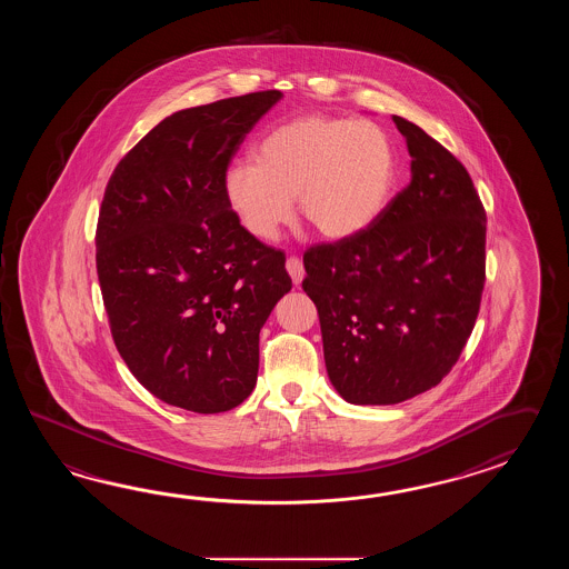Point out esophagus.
Segmentation results:
<instances>
[{"instance_id": "obj_1", "label": "esophagus", "mask_w": 569, "mask_h": 569, "mask_svg": "<svg viewBox=\"0 0 569 569\" xmlns=\"http://www.w3.org/2000/svg\"><path fill=\"white\" fill-rule=\"evenodd\" d=\"M287 272H289V277L292 279V284L299 287L302 277H305V267H302V262L297 256H290L289 260H287Z\"/></svg>"}]
</instances>
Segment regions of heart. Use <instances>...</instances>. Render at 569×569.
<instances>
[{"label":"heart","instance_id":"b5f03b06","mask_svg":"<svg viewBox=\"0 0 569 569\" xmlns=\"http://www.w3.org/2000/svg\"><path fill=\"white\" fill-rule=\"evenodd\" d=\"M254 158L231 162L223 194L243 230L262 242L289 223L295 197L323 238H351L375 223L395 182L392 146L372 121L301 116L272 128Z\"/></svg>","mask_w":569,"mask_h":569}]
</instances>
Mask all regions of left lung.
Segmentation results:
<instances>
[{
  "label": "left lung",
  "mask_w": 569,
  "mask_h": 569,
  "mask_svg": "<svg viewBox=\"0 0 569 569\" xmlns=\"http://www.w3.org/2000/svg\"><path fill=\"white\" fill-rule=\"evenodd\" d=\"M411 182L366 230L309 248L327 376L351 405H397L437 387L472 333L486 279V211L468 170L392 116Z\"/></svg>",
  "instance_id": "obj_1"
}]
</instances>
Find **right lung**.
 <instances>
[{"mask_svg": "<svg viewBox=\"0 0 569 569\" xmlns=\"http://www.w3.org/2000/svg\"><path fill=\"white\" fill-rule=\"evenodd\" d=\"M280 91L181 109L113 170L97 221V277L123 362L157 399L230 411L258 378V341L292 282L284 254L240 226L223 172Z\"/></svg>", "mask_w": 569, "mask_h": 569, "instance_id": "right-lung-1", "label": "right lung"}]
</instances>
